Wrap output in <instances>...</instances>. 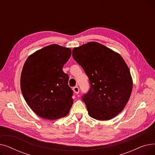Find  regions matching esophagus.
<instances>
[{"mask_svg": "<svg viewBox=\"0 0 155 155\" xmlns=\"http://www.w3.org/2000/svg\"><path fill=\"white\" fill-rule=\"evenodd\" d=\"M73 91H74V92H75V94H77L79 93L80 89H79V87H77V86H75V87H73Z\"/></svg>", "mask_w": 155, "mask_h": 155, "instance_id": "34e87169", "label": "esophagus"}]
</instances>
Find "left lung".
Returning a JSON list of instances; mask_svg holds the SVG:
<instances>
[{"instance_id": "obj_1", "label": "left lung", "mask_w": 155, "mask_h": 155, "mask_svg": "<svg viewBox=\"0 0 155 155\" xmlns=\"http://www.w3.org/2000/svg\"><path fill=\"white\" fill-rule=\"evenodd\" d=\"M72 56L87 75L91 88L82 96L89 116L110 120L125 107L133 89L129 70L122 56L97 42L72 51Z\"/></svg>"}]
</instances>
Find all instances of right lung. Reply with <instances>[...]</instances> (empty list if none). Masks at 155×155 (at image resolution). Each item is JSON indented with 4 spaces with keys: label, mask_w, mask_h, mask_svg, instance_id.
I'll use <instances>...</instances> for the list:
<instances>
[{
    "label": "right lung",
    "mask_w": 155,
    "mask_h": 155,
    "mask_svg": "<svg viewBox=\"0 0 155 155\" xmlns=\"http://www.w3.org/2000/svg\"><path fill=\"white\" fill-rule=\"evenodd\" d=\"M71 54L70 48L51 45L30 55L24 64L21 92L29 107L41 117L56 119L70 111L73 91L62 68Z\"/></svg>",
    "instance_id": "add662e5"
}]
</instances>
